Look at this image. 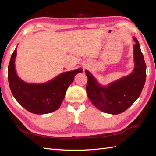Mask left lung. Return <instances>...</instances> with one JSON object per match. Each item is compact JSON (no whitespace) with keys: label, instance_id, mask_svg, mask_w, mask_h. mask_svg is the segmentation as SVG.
I'll return each mask as SVG.
<instances>
[{"label":"left lung","instance_id":"obj_1","mask_svg":"<svg viewBox=\"0 0 156 156\" xmlns=\"http://www.w3.org/2000/svg\"><path fill=\"white\" fill-rule=\"evenodd\" d=\"M133 45L135 67L131 74L109 84L100 85L93 76L85 71L88 81L86 91L95 107L105 113L119 114L130 107L140 96L146 80V69L143 54L136 37Z\"/></svg>","mask_w":156,"mask_h":156}]
</instances>
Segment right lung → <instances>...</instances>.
Wrapping results in <instances>:
<instances>
[{
	"instance_id": "add662e5",
	"label": "right lung",
	"mask_w": 156,
	"mask_h": 156,
	"mask_svg": "<svg viewBox=\"0 0 156 156\" xmlns=\"http://www.w3.org/2000/svg\"><path fill=\"white\" fill-rule=\"evenodd\" d=\"M16 48L8 66V81L12 95L21 106L36 114H45L57 110L61 105L67 87L75 76L83 72L82 69L60 73L43 84H29L21 80L15 70Z\"/></svg>"
}]
</instances>
